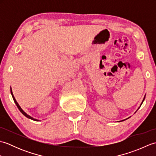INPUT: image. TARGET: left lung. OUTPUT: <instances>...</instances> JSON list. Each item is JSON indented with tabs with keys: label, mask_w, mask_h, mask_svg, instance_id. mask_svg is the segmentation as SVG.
<instances>
[{
	"label": "left lung",
	"mask_w": 156,
	"mask_h": 156,
	"mask_svg": "<svg viewBox=\"0 0 156 156\" xmlns=\"http://www.w3.org/2000/svg\"><path fill=\"white\" fill-rule=\"evenodd\" d=\"M144 99H145V97H144V100H143V101H142V103H143V102H144ZM142 103H141V105H142Z\"/></svg>",
	"instance_id": "left-lung-1"
}]
</instances>
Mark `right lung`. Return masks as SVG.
<instances>
[{
    "label": "right lung",
    "mask_w": 156,
    "mask_h": 156,
    "mask_svg": "<svg viewBox=\"0 0 156 156\" xmlns=\"http://www.w3.org/2000/svg\"><path fill=\"white\" fill-rule=\"evenodd\" d=\"M11 95H12V98H13V101H14V102H15V103L16 104V107H17V108H19V110L21 112V113L23 115H25L26 117H27V118H29V119H32V120H34V121H38V120H37V119H34L33 117H30V116L29 115H28L27 113H25V112L23 111V109L21 108V107H20V106L19 105V104L17 103V102L16 101V100H15V97H14V96H13V94H12V90H11Z\"/></svg>",
    "instance_id": "obj_1"
}]
</instances>
